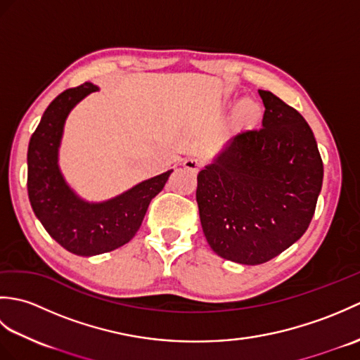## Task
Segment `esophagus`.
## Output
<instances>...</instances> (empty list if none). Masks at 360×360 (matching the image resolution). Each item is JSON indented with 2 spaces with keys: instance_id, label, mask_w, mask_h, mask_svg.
Segmentation results:
<instances>
[{
  "instance_id": "esophagus-1",
  "label": "esophagus",
  "mask_w": 360,
  "mask_h": 360,
  "mask_svg": "<svg viewBox=\"0 0 360 360\" xmlns=\"http://www.w3.org/2000/svg\"><path fill=\"white\" fill-rule=\"evenodd\" d=\"M182 165H184L186 170H188L190 173H198V172H200V168H201V162L195 158L186 159L184 164H182Z\"/></svg>"
}]
</instances>
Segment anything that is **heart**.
Instances as JSON below:
<instances>
[{
    "mask_svg": "<svg viewBox=\"0 0 360 360\" xmlns=\"http://www.w3.org/2000/svg\"><path fill=\"white\" fill-rule=\"evenodd\" d=\"M232 103H233V97L227 96L224 98V106L226 108H231ZM262 114H263L262 105H259L257 101H254V98L246 97L235 106L233 122L238 127H249V125L257 124L259 117H262Z\"/></svg>",
    "mask_w": 360,
    "mask_h": 360,
    "instance_id": "b5f03b06",
    "label": "heart"
}]
</instances>
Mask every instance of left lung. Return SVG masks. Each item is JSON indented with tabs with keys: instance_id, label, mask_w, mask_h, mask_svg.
<instances>
[{
	"instance_id": "1",
	"label": "left lung",
	"mask_w": 360,
	"mask_h": 360,
	"mask_svg": "<svg viewBox=\"0 0 360 360\" xmlns=\"http://www.w3.org/2000/svg\"><path fill=\"white\" fill-rule=\"evenodd\" d=\"M262 129L241 131L198 173L196 201L209 246L221 258L262 264L302 238L322 190L316 137L292 106L258 89Z\"/></svg>"
}]
</instances>
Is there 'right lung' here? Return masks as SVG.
<instances>
[{
  "mask_svg": "<svg viewBox=\"0 0 360 360\" xmlns=\"http://www.w3.org/2000/svg\"><path fill=\"white\" fill-rule=\"evenodd\" d=\"M96 91L98 86L86 82L53 98L27 148V193L35 217L60 246L80 257L105 254L131 240L150 201L164 188L173 172L145 179L101 202L86 201L74 192L60 170V145L70 112Z\"/></svg>",
  "mask_w": 360,
  "mask_h": 360,
  "instance_id": "right-lung-1",
  "label": "right lung"
}]
</instances>
